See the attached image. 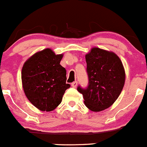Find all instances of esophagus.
I'll return each mask as SVG.
<instances>
[{
	"instance_id": "obj_1",
	"label": "esophagus",
	"mask_w": 147,
	"mask_h": 147,
	"mask_svg": "<svg viewBox=\"0 0 147 147\" xmlns=\"http://www.w3.org/2000/svg\"><path fill=\"white\" fill-rule=\"evenodd\" d=\"M76 86H77V82H74L73 83H71V86H73V87H76Z\"/></svg>"
}]
</instances>
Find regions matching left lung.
Wrapping results in <instances>:
<instances>
[{
  "instance_id": "left-lung-1",
  "label": "left lung",
  "mask_w": 147,
  "mask_h": 147,
  "mask_svg": "<svg viewBox=\"0 0 147 147\" xmlns=\"http://www.w3.org/2000/svg\"><path fill=\"white\" fill-rule=\"evenodd\" d=\"M88 86H78L84 104L94 112L108 108L119 97L125 83L122 62L112 52L94 47L86 55Z\"/></svg>"
}]
</instances>
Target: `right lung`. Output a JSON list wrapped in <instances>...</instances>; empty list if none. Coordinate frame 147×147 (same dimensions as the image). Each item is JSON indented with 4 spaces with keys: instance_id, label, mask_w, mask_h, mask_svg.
Wrapping results in <instances>:
<instances>
[{
    "instance_id": "add662e5",
    "label": "right lung",
    "mask_w": 147,
    "mask_h": 147,
    "mask_svg": "<svg viewBox=\"0 0 147 147\" xmlns=\"http://www.w3.org/2000/svg\"><path fill=\"white\" fill-rule=\"evenodd\" d=\"M63 55L50 49L38 52L24 64L22 71L23 89L28 100L42 111H52L62 101L65 90L66 71L60 62Z\"/></svg>"
}]
</instances>
